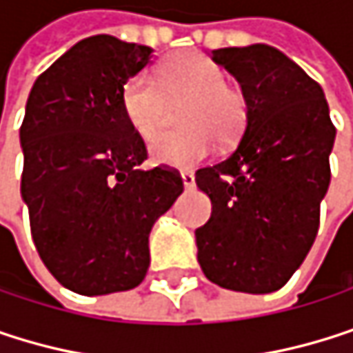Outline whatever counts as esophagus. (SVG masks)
<instances>
[{
	"label": "esophagus",
	"instance_id": "34e87169",
	"mask_svg": "<svg viewBox=\"0 0 353 353\" xmlns=\"http://www.w3.org/2000/svg\"><path fill=\"white\" fill-rule=\"evenodd\" d=\"M182 184L184 188H194V173L192 171H182Z\"/></svg>",
	"mask_w": 353,
	"mask_h": 353
}]
</instances>
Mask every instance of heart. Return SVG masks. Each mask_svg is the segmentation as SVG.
I'll return each mask as SVG.
<instances>
[{
    "mask_svg": "<svg viewBox=\"0 0 353 353\" xmlns=\"http://www.w3.org/2000/svg\"><path fill=\"white\" fill-rule=\"evenodd\" d=\"M165 99L188 103L180 115L184 130L159 134L148 146L150 159L159 165L194 167L211 154L215 140L225 146L238 142L248 121L244 92L228 84L223 68L201 53H180L165 61L159 82L136 74L123 84V115L140 138L146 140L159 130Z\"/></svg>",
    "mask_w": 353,
    "mask_h": 353,
    "instance_id": "heart-1",
    "label": "heart"
}]
</instances>
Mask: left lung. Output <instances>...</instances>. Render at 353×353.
Wrapping results in <instances>:
<instances>
[{
  "instance_id": "1",
  "label": "left lung",
  "mask_w": 353,
  "mask_h": 353,
  "mask_svg": "<svg viewBox=\"0 0 353 353\" xmlns=\"http://www.w3.org/2000/svg\"><path fill=\"white\" fill-rule=\"evenodd\" d=\"M211 59L240 82L248 121L225 161L196 171L213 205L194 234L199 263L225 290L271 294L314 244L335 125L321 84L279 49L225 47Z\"/></svg>"
}]
</instances>
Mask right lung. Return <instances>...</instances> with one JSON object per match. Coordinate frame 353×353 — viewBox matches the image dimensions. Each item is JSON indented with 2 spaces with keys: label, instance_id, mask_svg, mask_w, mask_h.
Wrapping results in <instances>:
<instances>
[{
  "label": "right lung",
  "instance_id": "right-lung-1",
  "mask_svg": "<svg viewBox=\"0 0 353 353\" xmlns=\"http://www.w3.org/2000/svg\"><path fill=\"white\" fill-rule=\"evenodd\" d=\"M150 59L146 45L94 34L53 61L26 101L20 192L32 240L49 273L82 296L144 279L150 230L184 190L178 171L140 169L146 148L123 115V84Z\"/></svg>",
  "mask_w": 353,
  "mask_h": 353
}]
</instances>
